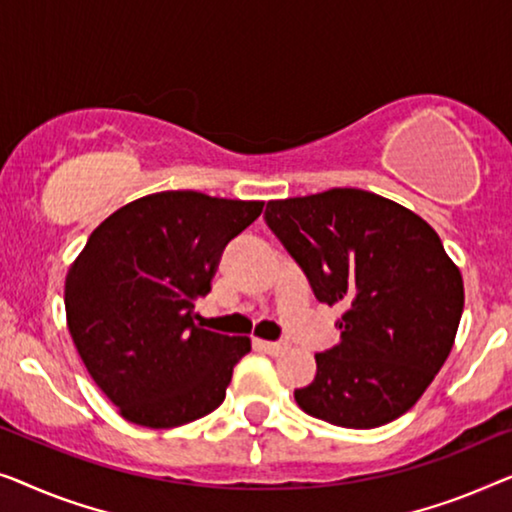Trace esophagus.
Listing matches in <instances>:
<instances>
[{"mask_svg":"<svg viewBox=\"0 0 512 512\" xmlns=\"http://www.w3.org/2000/svg\"><path fill=\"white\" fill-rule=\"evenodd\" d=\"M257 345L262 348L264 352H269V355H280V352L287 350V343H276V341H262V338H257Z\"/></svg>","mask_w":512,"mask_h":512,"instance_id":"obj_1","label":"esophagus"}]
</instances>
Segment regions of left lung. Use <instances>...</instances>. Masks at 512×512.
Wrapping results in <instances>:
<instances>
[{
	"instance_id": "8db88e82",
	"label": "left lung",
	"mask_w": 512,
	"mask_h": 512,
	"mask_svg": "<svg viewBox=\"0 0 512 512\" xmlns=\"http://www.w3.org/2000/svg\"><path fill=\"white\" fill-rule=\"evenodd\" d=\"M264 215L315 297L345 308L341 341L315 355L294 401L345 429L397 420L441 371L464 311L462 271L434 227L357 187L273 199Z\"/></svg>"
}]
</instances>
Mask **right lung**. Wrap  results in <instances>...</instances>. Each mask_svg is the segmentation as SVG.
Segmentation results:
<instances>
[{
  "mask_svg": "<svg viewBox=\"0 0 512 512\" xmlns=\"http://www.w3.org/2000/svg\"><path fill=\"white\" fill-rule=\"evenodd\" d=\"M264 201L194 190L146 194L111 213L64 280L67 327L85 369L127 422L174 429L225 401L250 336L194 322L222 250Z\"/></svg>",
  "mask_w": 512,
  "mask_h": 512,
  "instance_id": "1",
  "label": "right lung"
}]
</instances>
